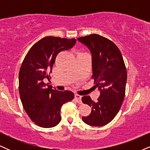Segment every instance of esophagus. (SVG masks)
Masks as SVG:
<instances>
[{
  "label": "esophagus",
  "mask_w": 150,
  "mask_h": 150,
  "mask_svg": "<svg viewBox=\"0 0 150 150\" xmlns=\"http://www.w3.org/2000/svg\"><path fill=\"white\" fill-rule=\"evenodd\" d=\"M75 100L76 101L78 104H81V103H82V97L80 95H78V94H75Z\"/></svg>",
  "instance_id": "1"
}]
</instances>
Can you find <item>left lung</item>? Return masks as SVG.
Returning <instances> with one entry per match:
<instances>
[{
  "mask_svg": "<svg viewBox=\"0 0 150 150\" xmlns=\"http://www.w3.org/2000/svg\"><path fill=\"white\" fill-rule=\"evenodd\" d=\"M77 40L92 53V78L100 91L96 102L89 96L82 98L84 104L92 107V112L82 117V120L92 126H103L114 118L124 99L127 70L123 56L114 43L99 34L77 38Z\"/></svg>",
  "mask_w": 150,
  "mask_h": 150,
  "instance_id": "8db88e82",
  "label": "left lung"
}]
</instances>
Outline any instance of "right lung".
<instances>
[{
	"label": "right lung",
	"instance_id": "obj_1",
	"mask_svg": "<svg viewBox=\"0 0 150 150\" xmlns=\"http://www.w3.org/2000/svg\"><path fill=\"white\" fill-rule=\"evenodd\" d=\"M75 39L46 37L28 51L19 73V92L24 109L31 120L42 128H52L61 121L62 105L73 100L70 91L53 89L44 80H49L56 56L71 49Z\"/></svg>",
	"mask_w": 150,
	"mask_h": 150
}]
</instances>
